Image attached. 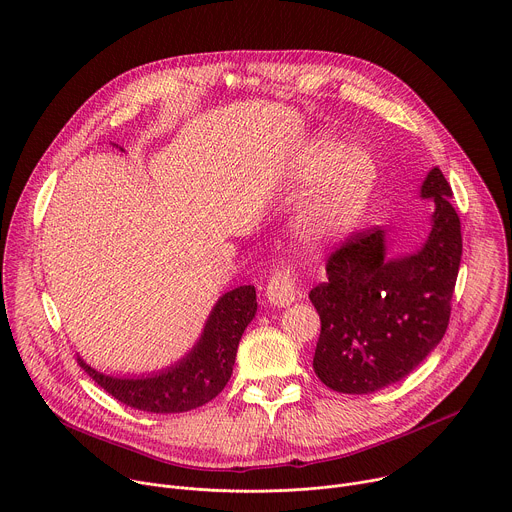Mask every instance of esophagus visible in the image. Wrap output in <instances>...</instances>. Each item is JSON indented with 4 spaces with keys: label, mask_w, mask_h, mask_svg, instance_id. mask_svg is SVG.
<instances>
[{
    "label": "esophagus",
    "mask_w": 512,
    "mask_h": 512,
    "mask_svg": "<svg viewBox=\"0 0 512 512\" xmlns=\"http://www.w3.org/2000/svg\"><path fill=\"white\" fill-rule=\"evenodd\" d=\"M267 302L275 308H285L289 304H294L296 298L300 296V291L296 287V275L291 269H277L267 283Z\"/></svg>",
    "instance_id": "34e87169"
}]
</instances>
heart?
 Wrapping results in <instances>:
<instances>
[{"label": "heart", "mask_w": 512, "mask_h": 512, "mask_svg": "<svg viewBox=\"0 0 512 512\" xmlns=\"http://www.w3.org/2000/svg\"><path fill=\"white\" fill-rule=\"evenodd\" d=\"M298 180L314 184L323 180L300 216L298 235L306 249L318 251L330 241L346 237L367 208L375 184L373 156L332 137H322L298 160Z\"/></svg>", "instance_id": "b5f03b06"}]
</instances>
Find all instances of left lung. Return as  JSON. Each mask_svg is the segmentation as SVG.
<instances>
[{
	"label": "left lung",
	"instance_id": "1",
	"mask_svg": "<svg viewBox=\"0 0 512 512\" xmlns=\"http://www.w3.org/2000/svg\"><path fill=\"white\" fill-rule=\"evenodd\" d=\"M419 196L433 202V214L417 251L389 257L383 229L356 233L330 255L328 281L310 291L322 322L314 371L332 391L385 389L446 334L462 261L460 218L440 168L427 172Z\"/></svg>",
	"mask_w": 512,
	"mask_h": 512
}]
</instances>
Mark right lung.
<instances>
[{
  "instance_id": "obj_1",
  "label": "right lung",
  "mask_w": 512,
  "mask_h": 512,
  "mask_svg": "<svg viewBox=\"0 0 512 512\" xmlns=\"http://www.w3.org/2000/svg\"><path fill=\"white\" fill-rule=\"evenodd\" d=\"M255 312L257 294L253 285L227 291L210 310L196 344L162 371L107 375L93 369L83 356L77 360L99 387L123 405L148 413H184L212 401L225 389L233 375L239 340Z\"/></svg>"
}]
</instances>
